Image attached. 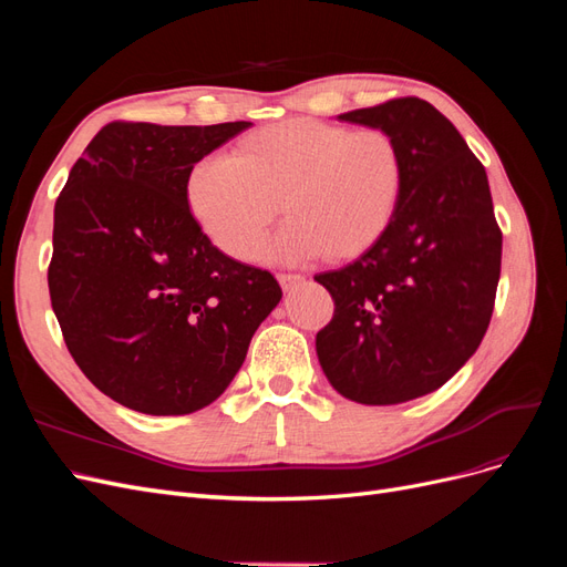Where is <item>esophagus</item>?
Instances as JSON below:
<instances>
[{
  "instance_id": "1",
  "label": "esophagus",
  "mask_w": 567,
  "mask_h": 567,
  "mask_svg": "<svg viewBox=\"0 0 567 567\" xmlns=\"http://www.w3.org/2000/svg\"><path fill=\"white\" fill-rule=\"evenodd\" d=\"M305 281L302 274H279V284L284 290H293Z\"/></svg>"
}]
</instances>
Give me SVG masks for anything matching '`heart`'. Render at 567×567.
<instances>
[{"instance_id":"b5f03b06","label":"heart","mask_w":567,"mask_h":567,"mask_svg":"<svg viewBox=\"0 0 567 567\" xmlns=\"http://www.w3.org/2000/svg\"><path fill=\"white\" fill-rule=\"evenodd\" d=\"M404 188V158L383 130L288 120L250 134L236 153L200 158L186 203L203 234L236 260H257L284 213L277 241L286 260L326 250L362 255L392 225Z\"/></svg>"}]
</instances>
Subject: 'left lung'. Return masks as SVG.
<instances>
[{"mask_svg":"<svg viewBox=\"0 0 567 567\" xmlns=\"http://www.w3.org/2000/svg\"><path fill=\"white\" fill-rule=\"evenodd\" d=\"M338 120L398 142L404 188L379 241L315 277L336 302L317 333V357L342 398L400 404L442 388L483 342L502 274V229L483 163L427 101L392 99Z\"/></svg>","mask_w":567,"mask_h":567,"instance_id":"left-lung-1","label":"left lung"}]
</instances>
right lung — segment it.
Returning <instances> with one entry per match:
<instances>
[{
    "label": "right lung",
    "instance_id": "right-lung-1",
    "mask_svg": "<svg viewBox=\"0 0 567 567\" xmlns=\"http://www.w3.org/2000/svg\"><path fill=\"white\" fill-rule=\"evenodd\" d=\"M252 123L101 130L56 198L49 296L68 352L117 404L151 416L215 402L281 300L269 271L210 244L192 167Z\"/></svg>",
    "mask_w": 567,
    "mask_h": 567
}]
</instances>
